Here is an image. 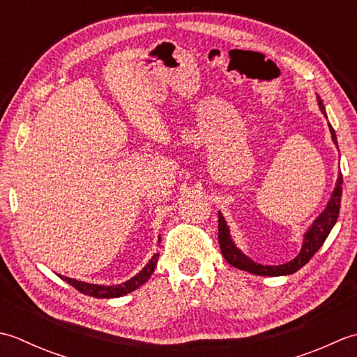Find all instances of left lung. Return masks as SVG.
Here are the masks:
<instances>
[{"label": "left lung", "instance_id": "1", "mask_svg": "<svg viewBox=\"0 0 357 357\" xmlns=\"http://www.w3.org/2000/svg\"><path fill=\"white\" fill-rule=\"evenodd\" d=\"M317 105H319V109L322 111V114L326 117L325 106L322 103L321 97H317ZM328 126H330L333 142L337 146L336 132H334L331 125ZM340 197H342V174H339L336 188H334L330 202L326 203V208L321 214H319L317 219L312 222L308 231L305 232L301 252L297 254L293 260H289L283 265H261V264H257V261L251 260L248 256H245V254L237 248L236 243L232 242L228 225L225 222L222 213H219V245H220L225 260H227L229 265L238 268V270L248 271L256 275H271V278H275V275H288L299 271L303 265H307L310 259L319 251V248L324 245L326 237H328L333 227L336 225L339 211H340Z\"/></svg>", "mask_w": 357, "mask_h": 357}]
</instances>
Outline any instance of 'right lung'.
Masks as SVG:
<instances>
[{"label":"right lung","instance_id":"add662e5","mask_svg":"<svg viewBox=\"0 0 357 357\" xmlns=\"http://www.w3.org/2000/svg\"><path fill=\"white\" fill-rule=\"evenodd\" d=\"M158 242H160V238H158ZM157 260H158V252L152 256V259L148 261V265L144 266L137 275H134L132 279L126 280L125 283H120V285H112V287L96 285V283H87V282H82L77 279L64 278V275H60V274L58 275H60L64 282H68L69 285L78 289L79 293H83L86 296L97 297V299H112V297H121L128 293H132V291H135L137 288H140L143 283L151 278V274L154 273L155 266H157Z\"/></svg>","mask_w":357,"mask_h":357}]
</instances>
